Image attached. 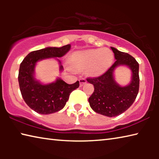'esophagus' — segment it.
Wrapping results in <instances>:
<instances>
[{"instance_id": "34e87169", "label": "esophagus", "mask_w": 159, "mask_h": 159, "mask_svg": "<svg viewBox=\"0 0 159 159\" xmlns=\"http://www.w3.org/2000/svg\"><path fill=\"white\" fill-rule=\"evenodd\" d=\"M79 82H80V86L81 87L83 85H85L86 83H87V80H86L85 79H80L79 80Z\"/></svg>"}]
</instances>
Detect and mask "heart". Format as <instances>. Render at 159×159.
<instances>
[{
	"label": "heart",
	"mask_w": 159,
	"mask_h": 159,
	"mask_svg": "<svg viewBox=\"0 0 159 159\" xmlns=\"http://www.w3.org/2000/svg\"><path fill=\"white\" fill-rule=\"evenodd\" d=\"M114 61V54L108 48L77 51L72 55L70 64L72 71L85 70L90 76L98 77L107 71Z\"/></svg>",
	"instance_id": "heart-1"
}]
</instances>
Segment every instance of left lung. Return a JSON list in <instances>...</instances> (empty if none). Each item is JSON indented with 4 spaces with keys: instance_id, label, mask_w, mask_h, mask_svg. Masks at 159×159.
<instances>
[{
    "instance_id": "1",
    "label": "left lung",
    "mask_w": 159,
    "mask_h": 159,
    "mask_svg": "<svg viewBox=\"0 0 159 159\" xmlns=\"http://www.w3.org/2000/svg\"><path fill=\"white\" fill-rule=\"evenodd\" d=\"M116 61L108 71L95 79H88L95 90L88 102L94 111L108 117H114L125 111L135 100L138 94L139 64L128 53L111 47ZM125 66L131 71V80L128 85L121 86L115 81L114 71L118 66Z\"/></svg>"
}]
</instances>
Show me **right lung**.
<instances>
[{
  "mask_svg": "<svg viewBox=\"0 0 159 159\" xmlns=\"http://www.w3.org/2000/svg\"><path fill=\"white\" fill-rule=\"evenodd\" d=\"M71 45L62 47H47L29 53L20 64L18 81L20 91L26 104L39 114H50L62 109L72 91L79 87L78 80L67 84L60 78L50 83H42L35 77V68L39 61L55 58L60 64V71L64 68L57 58L65 55Z\"/></svg>",
  "mask_w": 159,
  "mask_h": 159,
  "instance_id": "right-lung-1",
  "label": "right lung"
}]
</instances>
